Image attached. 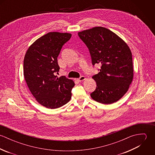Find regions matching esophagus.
<instances>
[{"instance_id":"obj_1","label":"esophagus","mask_w":155,"mask_h":155,"mask_svg":"<svg viewBox=\"0 0 155 155\" xmlns=\"http://www.w3.org/2000/svg\"><path fill=\"white\" fill-rule=\"evenodd\" d=\"M85 79V77L84 76H81L79 79H78V81L79 82H82V81H84Z\"/></svg>"}]
</instances>
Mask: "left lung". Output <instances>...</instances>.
I'll return each mask as SVG.
<instances>
[{
  "label": "left lung",
  "instance_id": "8db88e82",
  "mask_svg": "<svg viewBox=\"0 0 155 155\" xmlns=\"http://www.w3.org/2000/svg\"><path fill=\"white\" fill-rule=\"evenodd\" d=\"M88 48L93 66L100 72L92 76L97 87L90 95L95 101L110 104L128 91L133 79L132 53L127 44L114 33L95 27L78 33Z\"/></svg>",
  "mask_w": 155,
  "mask_h": 155
}]
</instances>
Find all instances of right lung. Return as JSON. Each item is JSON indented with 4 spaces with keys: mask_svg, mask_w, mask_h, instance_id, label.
<instances>
[{
    "mask_svg": "<svg viewBox=\"0 0 155 155\" xmlns=\"http://www.w3.org/2000/svg\"><path fill=\"white\" fill-rule=\"evenodd\" d=\"M71 36L67 33H48L29 47L24 57L27 86L37 101L48 109L59 108L71 99L74 82L64 76H55L60 70L57 57Z\"/></svg>",
    "mask_w": 155,
    "mask_h": 155,
    "instance_id": "right-lung-1",
    "label": "right lung"
}]
</instances>
